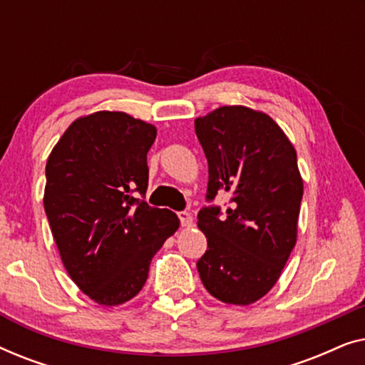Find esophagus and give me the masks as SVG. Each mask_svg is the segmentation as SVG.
Masks as SVG:
<instances>
[{
    "label": "esophagus",
    "mask_w": 365,
    "mask_h": 365,
    "mask_svg": "<svg viewBox=\"0 0 365 365\" xmlns=\"http://www.w3.org/2000/svg\"><path fill=\"white\" fill-rule=\"evenodd\" d=\"M179 219H181V226L182 227H191L194 222V217L191 212H179Z\"/></svg>",
    "instance_id": "obj_1"
}]
</instances>
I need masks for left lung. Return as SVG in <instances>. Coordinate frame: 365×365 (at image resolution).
Listing matches in <instances>:
<instances>
[{
    "label": "left lung",
    "mask_w": 365,
    "mask_h": 365,
    "mask_svg": "<svg viewBox=\"0 0 365 365\" xmlns=\"http://www.w3.org/2000/svg\"><path fill=\"white\" fill-rule=\"evenodd\" d=\"M209 164L207 199L227 192L231 207H204L197 227L207 251L197 261L206 291L249 306L274 287L297 242L304 181L281 126L247 106H221L194 119Z\"/></svg>",
    "instance_id": "1"
}]
</instances>
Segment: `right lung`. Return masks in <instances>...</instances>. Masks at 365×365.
<instances>
[{
    "instance_id": "add662e5",
    "label": "right lung",
    "mask_w": 365,
    "mask_h": 365,
    "mask_svg": "<svg viewBox=\"0 0 365 365\" xmlns=\"http://www.w3.org/2000/svg\"><path fill=\"white\" fill-rule=\"evenodd\" d=\"M158 129L123 111H96L69 124L46 163L44 211L69 277L99 306L138 296L149 264L179 227L146 194L148 151Z\"/></svg>"
}]
</instances>
